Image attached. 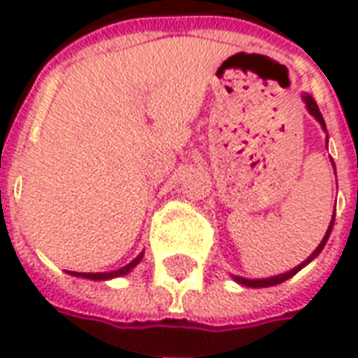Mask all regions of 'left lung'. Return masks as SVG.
<instances>
[{
	"instance_id": "obj_1",
	"label": "left lung",
	"mask_w": 358,
	"mask_h": 358,
	"mask_svg": "<svg viewBox=\"0 0 358 358\" xmlns=\"http://www.w3.org/2000/svg\"><path fill=\"white\" fill-rule=\"evenodd\" d=\"M303 101H305V105H307V109H309V113L313 115V117L317 119L319 123H321V127H323L324 131H327V125H324V119L323 115H321V111H319V105L315 103V99L310 97V95H303ZM333 223H335V215H333V219H331V225H329V229H327V233H324L323 241L319 243V247L313 251V255H310L307 261H303L301 265H296L295 268H291V271H287V273H282V275H275V277H268V279H243V277H233L235 281L241 282V285H245V287H253V289H261V287H273V285H279V282L287 281V279H291L295 273H299L301 268L305 267V265H309L310 261L317 257V255L323 251V247L327 245V239H329V235H331V231H333Z\"/></svg>"
}]
</instances>
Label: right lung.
<instances>
[{"label":"right lung","instance_id":"right-lung-1","mask_svg":"<svg viewBox=\"0 0 358 358\" xmlns=\"http://www.w3.org/2000/svg\"><path fill=\"white\" fill-rule=\"evenodd\" d=\"M143 259V253L139 255V257H135L133 261H131L129 265H125V267L117 268V271H111V273H76V271H67L69 275H73V277H83V279H93V281H107V279H113V277H121V275H127L131 268L135 267L139 261Z\"/></svg>","mask_w":358,"mask_h":358}]
</instances>
